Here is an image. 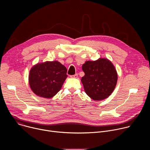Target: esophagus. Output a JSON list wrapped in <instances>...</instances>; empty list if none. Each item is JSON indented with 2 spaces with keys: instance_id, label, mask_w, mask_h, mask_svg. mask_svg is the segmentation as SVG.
I'll use <instances>...</instances> for the list:
<instances>
[{
  "instance_id": "34e87169",
  "label": "esophagus",
  "mask_w": 150,
  "mask_h": 150,
  "mask_svg": "<svg viewBox=\"0 0 150 150\" xmlns=\"http://www.w3.org/2000/svg\"><path fill=\"white\" fill-rule=\"evenodd\" d=\"M70 77H71V78H76L78 77V74H76L74 75H71Z\"/></svg>"
}]
</instances>
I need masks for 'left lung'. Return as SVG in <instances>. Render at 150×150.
I'll return each mask as SVG.
<instances>
[{"label":"left lung","mask_w":150,"mask_h":150,"mask_svg":"<svg viewBox=\"0 0 150 150\" xmlns=\"http://www.w3.org/2000/svg\"><path fill=\"white\" fill-rule=\"evenodd\" d=\"M82 69L85 75L81 82L85 92L91 98L102 100L113 93L117 81V74L111 61L105 58L86 61Z\"/></svg>","instance_id":"8db88e82"}]
</instances>
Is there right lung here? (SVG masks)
I'll use <instances>...</instances> for the list:
<instances>
[{
  "mask_svg": "<svg viewBox=\"0 0 150 150\" xmlns=\"http://www.w3.org/2000/svg\"><path fill=\"white\" fill-rule=\"evenodd\" d=\"M67 73V68L58 61L37 63L30 71V88L37 96L50 98L60 90Z\"/></svg>",
  "mask_w": 150,
  "mask_h": 150,
  "instance_id": "obj_1",
  "label": "right lung"
}]
</instances>
